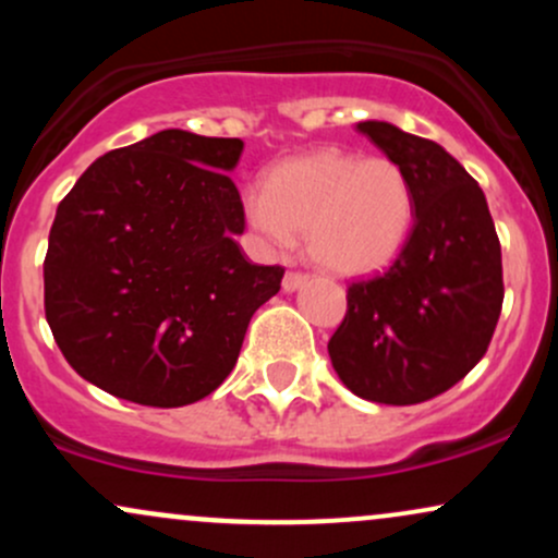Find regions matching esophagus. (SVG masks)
<instances>
[{"instance_id": "esophagus-1", "label": "esophagus", "mask_w": 558, "mask_h": 558, "mask_svg": "<svg viewBox=\"0 0 558 558\" xmlns=\"http://www.w3.org/2000/svg\"><path fill=\"white\" fill-rule=\"evenodd\" d=\"M306 280H310V275H304V272H296V270H288L286 275H283V291H296V288H301L306 283Z\"/></svg>"}]
</instances>
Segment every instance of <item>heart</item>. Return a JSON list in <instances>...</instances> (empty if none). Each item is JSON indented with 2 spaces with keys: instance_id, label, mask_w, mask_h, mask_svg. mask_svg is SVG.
Instances as JSON below:
<instances>
[{
  "instance_id": "1",
  "label": "heart",
  "mask_w": 558,
  "mask_h": 558,
  "mask_svg": "<svg viewBox=\"0 0 558 558\" xmlns=\"http://www.w3.org/2000/svg\"><path fill=\"white\" fill-rule=\"evenodd\" d=\"M252 228L275 246L304 233L323 270L369 275L401 254L414 220L407 170L390 157L319 149L280 162L246 194Z\"/></svg>"
}]
</instances>
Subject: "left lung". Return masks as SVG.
<instances>
[{
	"label": "left lung",
	"instance_id": "1",
	"mask_svg": "<svg viewBox=\"0 0 558 558\" xmlns=\"http://www.w3.org/2000/svg\"><path fill=\"white\" fill-rule=\"evenodd\" d=\"M356 128L407 170L414 222L386 272L349 286L328 354L351 393L409 407L457 386L488 351L501 243L483 189L444 146L380 120Z\"/></svg>",
	"mask_w": 558,
	"mask_h": 558
}]
</instances>
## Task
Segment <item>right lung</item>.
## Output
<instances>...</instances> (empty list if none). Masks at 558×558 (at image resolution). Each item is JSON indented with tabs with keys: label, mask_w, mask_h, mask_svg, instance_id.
I'll return each instance as SVG.
<instances>
[{
	"label": "right lung",
	"mask_w": 558,
	"mask_h": 558,
	"mask_svg": "<svg viewBox=\"0 0 558 558\" xmlns=\"http://www.w3.org/2000/svg\"><path fill=\"white\" fill-rule=\"evenodd\" d=\"M241 138L159 131L107 151L57 207L44 312L83 380L144 407H185L235 367L283 267L252 265L228 172Z\"/></svg>",
	"instance_id": "1"
}]
</instances>
